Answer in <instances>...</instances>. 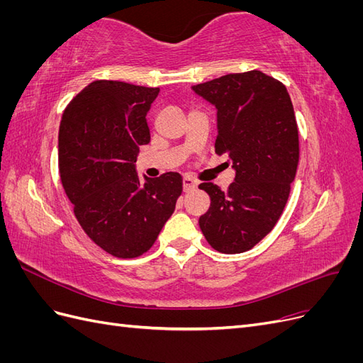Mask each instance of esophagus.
<instances>
[{"instance_id":"obj_1","label":"esophagus","mask_w":363,"mask_h":363,"mask_svg":"<svg viewBox=\"0 0 363 363\" xmlns=\"http://www.w3.org/2000/svg\"><path fill=\"white\" fill-rule=\"evenodd\" d=\"M196 184H199V183H196L195 180H192L191 177H183V191L184 192H189V191L195 189Z\"/></svg>"}]
</instances>
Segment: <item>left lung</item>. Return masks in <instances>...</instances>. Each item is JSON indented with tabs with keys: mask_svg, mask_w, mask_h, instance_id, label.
I'll return each mask as SVG.
<instances>
[{
	"mask_svg": "<svg viewBox=\"0 0 363 363\" xmlns=\"http://www.w3.org/2000/svg\"><path fill=\"white\" fill-rule=\"evenodd\" d=\"M216 107V155L236 171L227 191L199 188L211 196L200 216L206 240L219 252L251 250L277 224L298 167V128L286 86L260 71L227 74L192 86Z\"/></svg>",
	"mask_w": 363,
	"mask_h": 363,
	"instance_id": "8db88e82",
	"label": "left lung"
}]
</instances>
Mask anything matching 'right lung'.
Wrapping results in <instances>:
<instances>
[{"label":"right lung","mask_w":363,"mask_h":363,"mask_svg":"<svg viewBox=\"0 0 363 363\" xmlns=\"http://www.w3.org/2000/svg\"><path fill=\"white\" fill-rule=\"evenodd\" d=\"M159 87L96 80L65 108L59 128L63 189L84 233L108 255L147 252L182 195L179 172L139 180V147L150 142L147 113Z\"/></svg>","instance_id":"right-lung-1"}]
</instances>
